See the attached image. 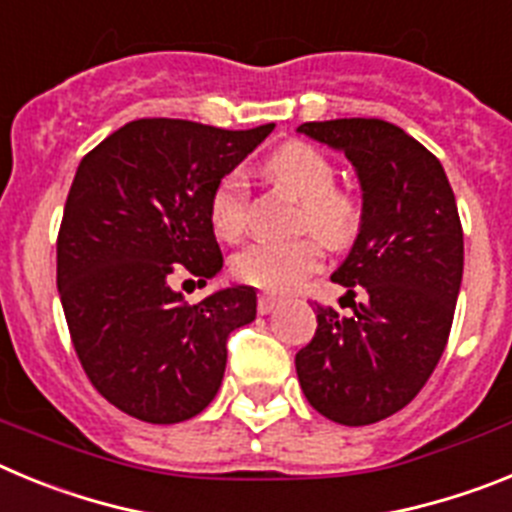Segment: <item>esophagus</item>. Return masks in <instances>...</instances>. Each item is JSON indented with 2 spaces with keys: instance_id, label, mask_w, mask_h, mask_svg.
<instances>
[{
  "instance_id": "1",
  "label": "esophagus",
  "mask_w": 512,
  "mask_h": 512,
  "mask_svg": "<svg viewBox=\"0 0 512 512\" xmlns=\"http://www.w3.org/2000/svg\"><path fill=\"white\" fill-rule=\"evenodd\" d=\"M279 307V297L274 295H261L259 297V312L261 315H269V312H274Z\"/></svg>"
}]
</instances>
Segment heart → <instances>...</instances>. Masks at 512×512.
<instances>
[{"instance_id":"obj_1","label":"heart","mask_w":512,"mask_h":512,"mask_svg":"<svg viewBox=\"0 0 512 512\" xmlns=\"http://www.w3.org/2000/svg\"><path fill=\"white\" fill-rule=\"evenodd\" d=\"M269 182L287 189L302 202L300 228L310 230L323 246L346 248L359 233V205L351 194L338 192L336 169L318 148L292 140L264 161ZM248 192L238 171L217 184L210 197L212 228L223 238H238L246 230ZM315 243H253L235 256L233 269L243 282L269 292H289L318 269Z\"/></svg>"}]
</instances>
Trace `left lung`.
<instances>
[{
  "label": "left lung",
  "mask_w": 512,
  "mask_h": 512,
  "mask_svg": "<svg viewBox=\"0 0 512 512\" xmlns=\"http://www.w3.org/2000/svg\"><path fill=\"white\" fill-rule=\"evenodd\" d=\"M297 133L341 151L361 187L354 246L333 271L351 315L318 307L315 336L295 356L312 408L333 423L390 418L423 390L454 320L464 233L441 161L392 122L348 117Z\"/></svg>",
  "instance_id": "8db88e82"
}]
</instances>
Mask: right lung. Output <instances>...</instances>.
I'll return each mask as SVG.
<instances>
[{
    "instance_id": "obj_1",
    "label": "right lung",
    "mask_w": 512,
    "mask_h": 512,
    "mask_svg": "<svg viewBox=\"0 0 512 512\" xmlns=\"http://www.w3.org/2000/svg\"><path fill=\"white\" fill-rule=\"evenodd\" d=\"M271 130L151 117L81 158L58 230V295L89 382L122 413L182 423L220 390L225 338L256 318V289L187 305L171 279L220 274L210 197Z\"/></svg>"
}]
</instances>
